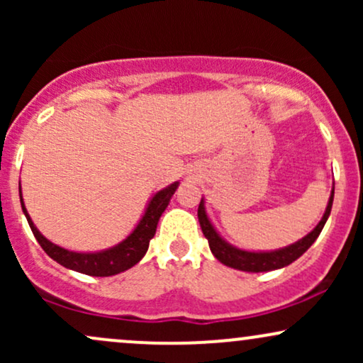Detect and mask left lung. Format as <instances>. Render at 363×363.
<instances>
[{
	"label": "left lung",
	"mask_w": 363,
	"mask_h": 363,
	"mask_svg": "<svg viewBox=\"0 0 363 363\" xmlns=\"http://www.w3.org/2000/svg\"><path fill=\"white\" fill-rule=\"evenodd\" d=\"M333 198H335V184H333L331 194H329V201L324 211L323 218L319 220V223L314 228L302 237L297 242L286 245V247L274 249V251H247V249H240L237 245H232L230 242L223 239L220 235V232L216 230L215 225L211 223L210 216L206 213L205 206V198H201L198 208V220L201 225L203 235L208 239L210 244V251L213 252V256L218 259L222 264L228 266V268L239 269V272H247V273H262V272H273V269L285 268V266L291 264L294 261H297L312 244L315 242L320 230L326 225L329 213H331L333 208Z\"/></svg>",
	"instance_id": "1"
}]
</instances>
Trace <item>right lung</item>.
Here are the masks:
<instances>
[{"label": "right lung", "mask_w": 363, "mask_h": 363, "mask_svg": "<svg viewBox=\"0 0 363 363\" xmlns=\"http://www.w3.org/2000/svg\"><path fill=\"white\" fill-rule=\"evenodd\" d=\"M179 187V181L172 182V184L164 187V189L157 191L152 194V198L148 199L147 206H145L143 215L136 223V227L129 232L126 239L121 240L119 244L112 245V247L102 249V251H89V252H80V251H69V249L61 247V245L51 242L49 239L40 234L39 228L35 227L32 222L30 215H28L27 208H25L23 198H22V186L20 189V203H22V210L25 218H27L28 225H30L32 232H34L37 242L40 244V247L44 249L51 259L60 262L65 268L73 269V272L90 274V277H112V274H118L126 272V269L133 268L136 262L141 261V257L145 256L148 251L150 240L153 239L157 232L158 220H160L162 213L165 211V208L169 206L170 199H172L174 193Z\"/></svg>", "instance_id": "add662e5"}]
</instances>
